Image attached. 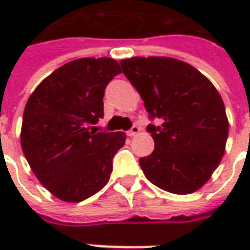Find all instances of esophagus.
<instances>
[{
	"label": "esophagus",
	"instance_id": "1",
	"mask_svg": "<svg viewBox=\"0 0 250 250\" xmlns=\"http://www.w3.org/2000/svg\"><path fill=\"white\" fill-rule=\"evenodd\" d=\"M139 131H141V128H139L138 125H132L130 130L127 131V135H128V136H135L136 134L139 132Z\"/></svg>",
	"mask_w": 250,
	"mask_h": 250
}]
</instances>
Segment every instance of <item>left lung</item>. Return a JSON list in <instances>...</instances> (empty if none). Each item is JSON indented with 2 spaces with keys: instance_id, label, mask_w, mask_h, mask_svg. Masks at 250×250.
Segmentation results:
<instances>
[{
  "instance_id": "left-lung-1",
  "label": "left lung",
  "mask_w": 250,
  "mask_h": 250,
  "mask_svg": "<svg viewBox=\"0 0 250 250\" xmlns=\"http://www.w3.org/2000/svg\"><path fill=\"white\" fill-rule=\"evenodd\" d=\"M145 102L155 148L139 159L146 178L162 190L190 194L204 186L225 152L229 123L214 85L188 62L171 57L120 62Z\"/></svg>"
}]
</instances>
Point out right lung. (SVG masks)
I'll return each instance as SVG.
<instances>
[{
    "label": "right lung",
    "mask_w": 250,
    "mask_h": 250,
    "mask_svg": "<svg viewBox=\"0 0 250 250\" xmlns=\"http://www.w3.org/2000/svg\"><path fill=\"white\" fill-rule=\"evenodd\" d=\"M122 73L114 59H79L44 79L28 99L21 147L33 173L55 197L80 202L109 181L125 132L98 131L105 87Z\"/></svg>",
    "instance_id": "right-lung-1"
}]
</instances>
